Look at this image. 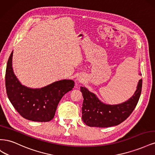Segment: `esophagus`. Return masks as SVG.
Returning <instances> with one entry per match:
<instances>
[{"label":"esophagus","mask_w":155,"mask_h":155,"mask_svg":"<svg viewBox=\"0 0 155 155\" xmlns=\"http://www.w3.org/2000/svg\"><path fill=\"white\" fill-rule=\"evenodd\" d=\"M77 80L79 81V82H83L84 81V79L83 78H78L77 79Z\"/></svg>","instance_id":"obj_1"}]
</instances>
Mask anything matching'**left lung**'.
<instances>
[{"label": "left lung", "instance_id": "8db88e82", "mask_svg": "<svg viewBox=\"0 0 155 155\" xmlns=\"http://www.w3.org/2000/svg\"><path fill=\"white\" fill-rule=\"evenodd\" d=\"M142 75V74H140ZM142 79H140L134 94L127 101L116 105L105 104L95 94L85 87L80 90L83 97L82 120L86 125L96 127H109L118 125L125 120L137 106L141 94Z\"/></svg>", "mask_w": 155, "mask_h": 155}]
</instances>
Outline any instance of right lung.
I'll use <instances>...</instances> for the list:
<instances>
[{
    "mask_svg": "<svg viewBox=\"0 0 155 155\" xmlns=\"http://www.w3.org/2000/svg\"><path fill=\"white\" fill-rule=\"evenodd\" d=\"M13 51L8 59L5 83L9 100L23 118L34 121L46 122L54 117L59 102L74 87L71 79L55 81L41 88L22 85L13 72Z\"/></svg>",
    "mask_w": 155,
    "mask_h": 155,
    "instance_id": "right-lung-1",
    "label": "right lung"
}]
</instances>
